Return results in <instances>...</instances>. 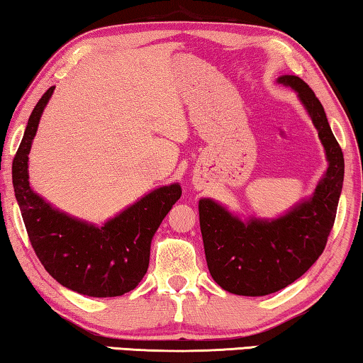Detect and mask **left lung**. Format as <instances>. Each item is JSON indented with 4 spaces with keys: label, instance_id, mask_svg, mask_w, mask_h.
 I'll return each instance as SVG.
<instances>
[{
    "label": "left lung",
    "instance_id": "8db88e82",
    "mask_svg": "<svg viewBox=\"0 0 363 363\" xmlns=\"http://www.w3.org/2000/svg\"><path fill=\"white\" fill-rule=\"evenodd\" d=\"M277 83L298 94L318 133L328 168L314 194L277 218L242 219L216 200L200 199L208 269L223 290L240 296H266L309 270L327 245L342 190V152L320 101L299 77L281 75Z\"/></svg>",
    "mask_w": 363,
    "mask_h": 363
}]
</instances>
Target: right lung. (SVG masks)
Instances as JSON below:
<instances>
[{
	"mask_svg": "<svg viewBox=\"0 0 363 363\" xmlns=\"http://www.w3.org/2000/svg\"><path fill=\"white\" fill-rule=\"evenodd\" d=\"M52 93L54 86L35 106L12 162V184L28 238L49 275L62 286L93 298L121 296L144 279L152 238L182 189L177 182L153 189L101 225L52 206L28 181V153Z\"/></svg>",
	"mask_w": 363,
	"mask_h": 363,
	"instance_id": "add662e5",
	"label": "right lung"
}]
</instances>
